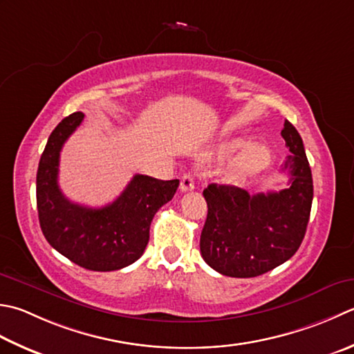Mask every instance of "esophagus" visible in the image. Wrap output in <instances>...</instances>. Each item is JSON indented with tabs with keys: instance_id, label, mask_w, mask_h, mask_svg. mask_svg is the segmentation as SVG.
I'll use <instances>...</instances> for the list:
<instances>
[{
	"instance_id": "34e87169",
	"label": "esophagus",
	"mask_w": 354,
	"mask_h": 354,
	"mask_svg": "<svg viewBox=\"0 0 354 354\" xmlns=\"http://www.w3.org/2000/svg\"><path fill=\"white\" fill-rule=\"evenodd\" d=\"M195 189V179L190 173H185L181 178V192H192Z\"/></svg>"
}]
</instances>
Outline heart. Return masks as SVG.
<instances>
[{
	"mask_svg": "<svg viewBox=\"0 0 354 354\" xmlns=\"http://www.w3.org/2000/svg\"><path fill=\"white\" fill-rule=\"evenodd\" d=\"M245 144L247 142L244 140L225 141L218 147V155L219 156L230 155L232 151L241 149ZM268 164H270V150L266 147V145L248 144L232 159V162L228 164L227 178L233 179V181H241V179L253 176L261 170H264Z\"/></svg>",
	"mask_w": 354,
	"mask_h": 354,
	"instance_id": "obj_1",
	"label": "heart"
}]
</instances>
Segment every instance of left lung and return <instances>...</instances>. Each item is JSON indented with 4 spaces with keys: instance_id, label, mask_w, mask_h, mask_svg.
Masks as SVG:
<instances>
[{
    "instance_id": "left-lung-1",
    "label": "left lung",
    "mask_w": 354,
    "mask_h": 354,
    "mask_svg": "<svg viewBox=\"0 0 354 354\" xmlns=\"http://www.w3.org/2000/svg\"><path fill=\"white\" fill-rule=\"evenodd\" d=\"M290 150L281 173L287 189L250 195L234 185L204 190L207 219L201 254L213 270L232 278H254L288 261L306 236L313 203V178L301 135L290 121L281 131Z\"/></svg>"
}]
</instances>
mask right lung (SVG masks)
Instances as JSON below:
<instances>
[{
  "mask_svg": "<svg viewBox=\"0 0 354 354\" xmlns=\"http://www.w3.org/2000/svg\"><path fill=\"white\" fill-rule=\"evenodd\" d=\"M82 120V112L64 118L41 155L37 173L39 225L48 244L75 264L93 272H113L141 258L151 219L175 195L179 179L161 181L135 175L121 195L101 209L68 201L58 185L59 153Z\"/></svg>",
  "mask_w": 354,
  "mask_h": 354,
  "instance_id": "1",
  "label": "right lung"
}]
</instances>
